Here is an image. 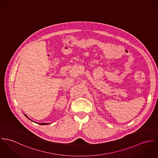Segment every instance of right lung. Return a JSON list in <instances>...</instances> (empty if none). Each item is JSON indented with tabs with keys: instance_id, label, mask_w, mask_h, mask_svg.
Returning <instances> with one entry per match:
<instances>
[{
	"instance_id": "right-lung-1",
	"label": "right lung",
	"mask_w": 158,
	"mask_h": 158,
	"mask_svg": "<svg viewBox=\"0 0 158 158\" xmlns=\"http://www.w3.org/2000/svg\"><path fill=\"white\" fill-rule=\"evenodd\" d=\"M25 116H27L25 114ZM27 118H28V117H27ZM28 119H29V118H28ZM30 120H31V119H30ZM38 123L40 124V125H47V124H49L50 123Z\"/></svg>"
}]
</instances>
